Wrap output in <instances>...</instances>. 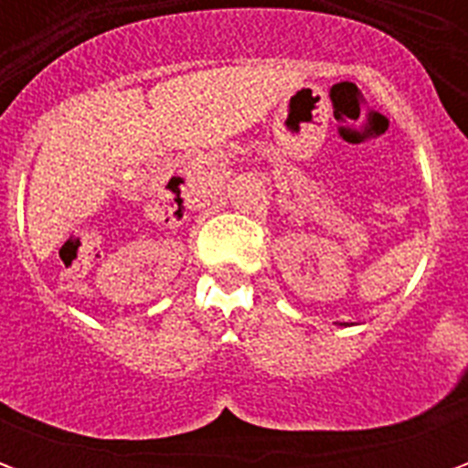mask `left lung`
Wrapping results in <instances>:
<instances>
[{
    "mask_svg": "<svg viewBox=\"0 0 468 468\" xmlns=\"http://www.w3.org/2000/svg\"><path fill=\"white\" fill-rule=\"evenodd\" d=\"M341 325H344V324H341Z\"/></svg>",
    "mask_w": 468,
    "mask_h": 468,
    "instance_id": "1",
    "label": "left lung"
}]
</instances>
